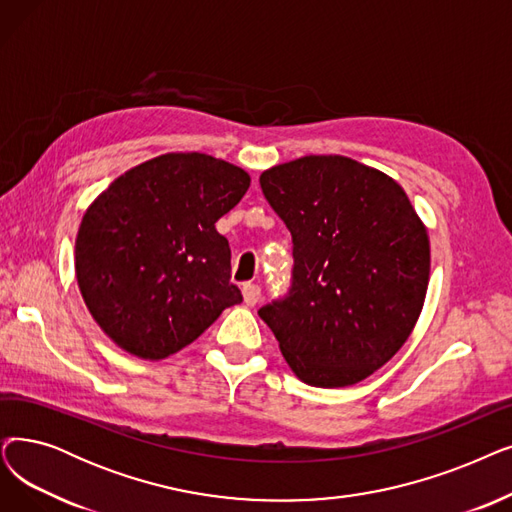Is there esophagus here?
<instances>
[{"instance_id": "obj_1", "label": "esophagus", "mask_w": 512, "mask_h": 512, "mask_svg": "<svg viewBox=\"0 0 512 512\" xmlns=\"http://www.w3.org/2000/svg\"><path fill=\"white\" fill-rule=\"evenodd\" d=\"M242 297L247 305H255L261 297V288L257 284H244L242 286Z\"/></svg>"}]
</instances>
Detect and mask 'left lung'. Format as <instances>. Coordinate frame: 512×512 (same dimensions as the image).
<instances>
[{
    "label": "left lung",
    "instance_id": "left-lung-1",
    "mask_svg": "<svg viewBox=\"0 0 512 512\" xmlns=\"http://www.w3.org/2000/svg\"><path fill=\"white\" fill-rule=\"evenodd\" d=\"M259 186L293 238L288 291L259 309L299 379L347 387L410 337L429 284V238L406 192L347 157H303Z\"/></svg>",
    "mask_w": 512,
    "mask_h": 512
}]
</instances>
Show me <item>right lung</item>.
<instances>
[{
    "mask_svg": "<svg viewBox=\"0 0 512 512\" xmlns=\"http://www.w3.org/2000/svg\"><path fill=\"white\" fill-rule=\"evenodd\" d=\"M251 186L201 152L129 169L85 211L75 242L83 301L106 335L144 360L184 349L242 301L215 221Z\"/></svg>",
    "mask_w": 512,
    "mask_h": 512,
    "instance_id": "1",
    "label": "right lung"
}]
</instances>
